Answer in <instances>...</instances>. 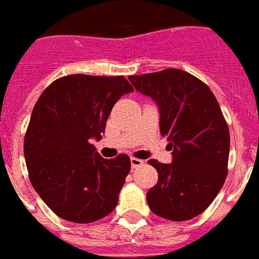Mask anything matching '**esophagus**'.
I'll use <instances>...</instances> for the list:
<instances>
[{
    "label": "esophagus",
    "instance_id": "1",
    "mask_svg": "<svg viewBox=\"0 0 259 259\" xmlns=\"http://www.w3.org/2000/svg\"><path fill=\"white\" fill-rule=\"evenodd\" d=\"M143 160H141V158H137V157H131V165L132 168H137V167H141V165H143Z\"/></svg>",
    "mask_w": 259,
    "mask_h": 259
}]
</instances>
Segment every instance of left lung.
I'll return each mask as SVG.
<instances>
[{
	"instance_id": "left-lung-1",
	"label": "left lung",
	"mask_w": 259,
	"mask_h": 259,
	"mask_svg": "<svg viewBox=\"0 0 259 259\" xmlns=\"http://www.w3.org/2000/svg\"><path fill=\"white\" fill-rule=\"evenodd\" d=\"M128 78L156 102L160 132L172 150V163L148 161L158 174L146 193L149 207L165 220H192L214 201L228 175L229 128L218 101L203 81L184 70Z\"/></svg>"
}]
</instances>
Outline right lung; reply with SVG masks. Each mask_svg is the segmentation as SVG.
<instances>
[{"label":"right lung","mask_w":259,"mask_h":259,"mask_svg":"<svg viewBox=\"0 0 259 259\" xmlns=\"http://www.w3.org/2000/svg\"><path fill=\"white\" fill-rule=\"evenodd\" d=\"M134 88L122 75L70 74L41 94L24 137L30 182L55 214L90 224L116 208L131 169L127 154L113 160L96 152L116 102Z\"/></svg>","instance_id":"right-lung-1"}]
</instances>
